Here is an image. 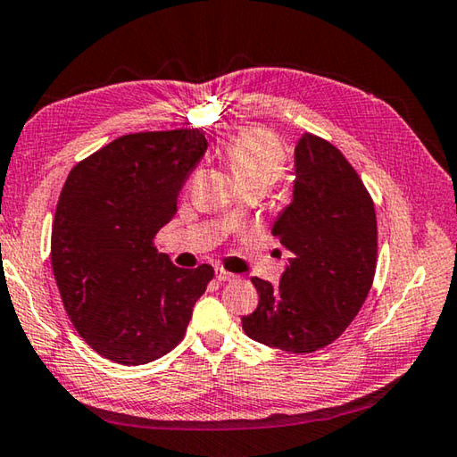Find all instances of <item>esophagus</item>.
Listing matches in <instances>:
<instances>
[{
  "label": "esophagus",
  "mask_w": 457,
  "mask_h": 457,
  "mask_svg": "<svg viewBox=\"0 0 457 457\" xmlns=\"http://www.w3.org/2000/svg\"><path fill=\"white\" fill-rule=\"evenodd\" d=\"M237 278H238L237 274L227 272V270H222V268H219V270H217V280H219V282H222V284H225V282H235Z\"/></svg>",
  "instance_id": "1"
}]
</instances>
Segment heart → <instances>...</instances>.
<instances>
[{
  "mask_svg": "<svg viewBox=\"0 0 457 457\" xmlns=\"http://www.w3.org/2000/svg\"><path fill=\"white\" fill-rule=\"evenodd\" d=\"M225 160L240 189H270L282 179L286 155L280 142L264 128H250L230 139L225 147Z\"/></svg>",
  "mask_w": 457,
  "mask_h": 457,
  "instance_id": "b5f03b06",
  "label": "heart"
}]
</instances>
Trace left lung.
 <instances>
[{
    "label": "left lung",
    "instance_id": "8db88e82",
    "mask_svg": "<svg viewBox=\"0 0 457 457\" xmlns=\"http://www.w3.org/2000/svg\"><path fill=\"white\" fill-rule=\"evenodd\" d=\"M272 235L292 253L290 266L278 286L253 278L260 302L242 318V329L295 355L328 347L355 320L377 270L375 203L328 139L302 134L294 201Z\"/></svg>",
    "mask_w": 457,
    "mask_h": 457
}]
</instances>
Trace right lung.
<instances>
[{"label": "right lung", "instance_id": "right-lung-1", "mask_svg": "<svg viewBox=\"0 0 457 457\" xmlns=\"http://www.w3.org/2000/svg\"><path fill=\"white\" fill-rule=\"evenodd\" d=\"M207 152L199 128L120 136L72 167L54 211L51 264L74 329L98 355L145 365L183 339L215 276L177 268L154 238Z\"/></svg>", "mask_w": 457, "mask_h": 457}]
</instances>
